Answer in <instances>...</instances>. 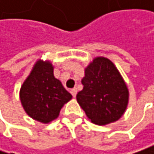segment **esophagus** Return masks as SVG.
Masks as SVG:
<instances>
[{
	"instance_id": "obj_1",
	"label": "esophagus",
	"mask_w": 154,
	"mask_h": 154,
	"mask_svg": "<svg viewBox=\"0 0 154 154\" xmlns=\"http://www.w3.org/2000/svg\"><path fill=\"white\" fill-rule=\"evenodd\" d=\"M77 88H73V89H71L70 90V93L73 95V97H75L76 96V94H77Z\"/></svg>"
}]
</instances>
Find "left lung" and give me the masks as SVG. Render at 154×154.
<instances>
[{
    "mask_svg": "<svg viewBox=\"0 0 154 154\" xmlns=\"http://www.w3.org/2000/svg\"><path fill=\"white\" fill-rule=\"evenodd\" d=\"M76 98L86 116L98 125L117 121L127 108L128 91L115 65L97 57L86 68Z\"/></svg>",
    "mask_w": 154,
    "mask_h": 154,
    "instance_id": "left-lung-1",
    "label": "left lung"
}]
</instances>
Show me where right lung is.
Wrapping results in <instances>:
<instances>
[{
	"label": "right lung",
	"instance_id": "obj_1",
	"mask_svg": "<svg viewBox=\"0 0 154 154\" xmlns=\"http://www.w3.org/2000/svg\"><path fill=\"white\" fill-rule=\"evenodd\" d=\"M72 95L55 78L50 62L38 61L20 89L21 103L28 115L47 123L56 119Z\"/></svg>",
	"mask_w": 154,
	"mask_h": 154
}]
</instances>
